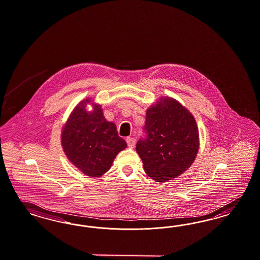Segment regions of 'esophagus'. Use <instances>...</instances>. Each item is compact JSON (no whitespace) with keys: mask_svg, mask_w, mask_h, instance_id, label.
<instances>
[{"mask_svg":"<svg viewBox=\"0 0 260 260\" xmlns=\"http://www.w3.org/2000/svg\"><path fill=\"white\" fill-rule=\"evenodd\" d=\"M126 143H127L129 147L132 148V147H134L135 144H136V140H135L134 138L128 137V138L126 139Z\"/></svg>","mask_w":260,"mask_h":260,"instance_id":"esophagus-1","label":"esophagus"}]
</instances>
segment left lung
Segmentation results:
<instances>
[{"mask_svg": "<svg viewBox=\"0 0 260 260\" xmlns=\"http://www.w3.org/2000/svg\"><path fill=\"white\" fill-rule=\"evenodd\" d=\"M144 131L136 150L144 172L155 181L171 180L191 167L199 150V130L180 103L162 97L147 110Z\"/></svg>", "mask_w": 260, "mask_h": 260, "instance_id": "obj_1", "label": "left lung"}]
</instances>
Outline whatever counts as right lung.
<instances>
[{"mask_svg": "<svg viewBox=\"0 0 260 260\" xmlns=\"http://www.w3.org/2000/svg\"><path fill=\"white\" fill-rule=\"evenodd\" d=\"M89 100L78 105L61 134V144L70 162L86 175L97 177L108 172L116 155L127 146L116 126L103 116L100 106L87 109Z\"/></svg>", "mask_w": 260, "mask_h": 260, "instance_id": "right-lung-1", "label": "right lung"}]
</instances>
